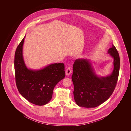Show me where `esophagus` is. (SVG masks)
Instances as JSON below:
<instances>
[{"instance_id":"esophagus-1","label":"esophagus","mask_w":131,"mask_h":131,"mask_svg":"<svg viewBox=\"0 0 131 131\" xmlns=\"http://www.w3.org/2000/svg\"><path fill=\"white\" fill-rule=\"evenodd\" d=\"M71 73H72V70L71 68L69 67H67V68L66 70V74L69 75L71 74Z\"/></svg>"}]
</instances>
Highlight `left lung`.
Wrapping results in <instances>:
<instances>
[{
  "mask_svg": "<svg viewBox=\"0 0 131 131\" xmlns=\"http://www.w3.org/2000/svg\"><path fill=\"white\" fill-rule=\"evenodd\" d=\"M107 52L114 59V68L112 74L106 77L96 75L89 60L81 58L75 60L72 80L74 97L78 106L95 107L106 101L113 93L118 78L120 57L113 45Z\"/></svg>",
  "mask_w": 131,
  "mask_h": 131,
  "instance_id": "left-lung-1",
  "label": "left lung"
}]
</instances>
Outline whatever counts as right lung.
<instances>
[{
	"mask_svg": "<svg viewBox=\"0 0 131 131\" xmlns=\"http://www.w3.org/2000/svg\"><path fill=\"white\" fill-rule=\"evenodd\" d=\"M25 37L17 47L15 54L17 87L25 99L34 105L43 106L50 102L55 86L65 78L64 64H52L39 70L27 68L23 56Z\"/></svg>",
	"mask_w": 131,
	"mask_h": 131,
	"instance_id": "right-lung-1",
	"label": "right lung"
}]
</instances>
